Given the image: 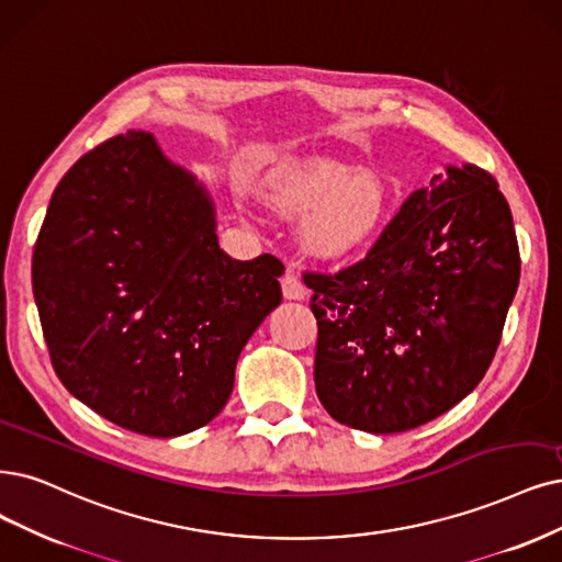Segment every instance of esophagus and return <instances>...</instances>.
I'll return each mask as SVG.
<instances>
[{
	"instance_id": "esophagus-1",
	"label": "esophagus",
	"mask_w": 562,
	"mask_h": 562,
	"mask_svg": "<svg viewBox=\"0 0 562 562\" xmlns=\"http://www.w3.org/2000/svg\"><path fill=\"white\" fill-rule=\"evenodd\" d=\"M280 284H282L284 299H289V301H301V299L307 296V289L301 282V278L294 273V270H286V273L282 276V280H280Z\"/></svg>"
}]
</instances>
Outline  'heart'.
Segmentation results:
<instances>
[{
	"instance_id": "1",
	"label": "heart",
	"mask_w": 562,
	"mask_h": 562,
	"mask_svg": "<svg viewBox=\"0 0 562 562\" xmlns=\"http://www.w3.org/2000/svg\"><path fill=\"white\" fill-rule=\"evenodd\" d=\"M266 199L301 215V243L310 255L338 259L361 247L389 213V190L372 171L336 161H286L268 178Z\"/></svg>"
}]
</instances>
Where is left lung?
I'll list each match as a JSON object with an SVG mask.
<instances>
[{"label": "left lung", "instance_id": "1", "mask_svg": "<svg viewBox=\"0 0 562 562\" xmlns=\"http://www.w3.org/2000/svg\"><path fill=\"white\" fill-rule=\"evenodd\" d=\"M518 276L497 180L474 164L432 176L361 261L338 273L305 270L326 412L380 435L438 419L486 375Z\"/></svg>", "mask_w": 562, "mask_h": 562}]
</instances>
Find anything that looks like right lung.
Here are the masks:
<instances>
[{"label":"right lung","mask_w":562,"mask_h":562,"mask_svg":"<svg viewBox=\"0 0 562 562\" xmlns=\"http://www.w3.org/2000/svg\"><path fill=\"white\" fill-rule=\"evenodd\" d=\"M282 261L226 257L215 211L150 134L82 155L55 187L32 289L59 382L138 435L213 422L240 349L282 301Z\"/></svg>","instance_id":"obj_1"}]
</instances>
